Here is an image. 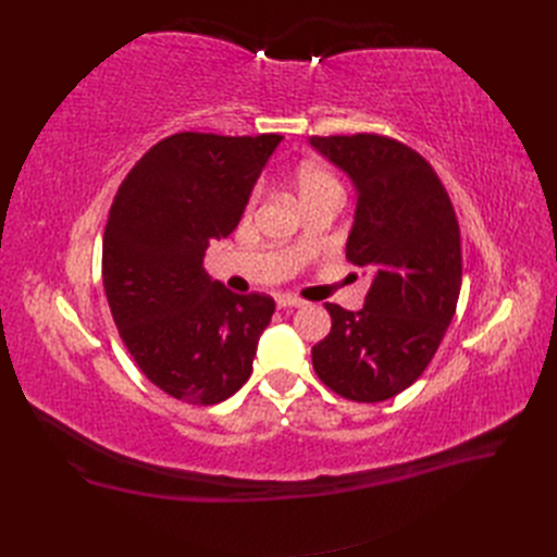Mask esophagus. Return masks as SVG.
Wrapping results in <instances>:
<instances>
[{
	"label": "esophagus",
	"instance_id": "obj_1",
	"mask_svg": "<svg viewBox=\"0 0 557 557\" xmlns=\"http://www.w3.org/2000/svg\"><path fill=\"white\" fill-rule=\"evenodd\" d=\"M276 305H278V309H288V307H305V299H299V297H293V295H278L276 297Z\"/></svg>",
	"mask_w": 557,
	"mask_h": 557
}]
</instances>
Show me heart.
Here are the masks:
<instances>
[{"label": "heart", "mask_w": 557, "mask_h": 557, "mask_svg": "<svg viewBox=\"0 0 557 557\" xmlns=\"http://www.w3.org/2000/svg\"><path fill=\"white\" fill-rule=\"evenodd\" d=\"M295 185H297V193H299L301 201L311 199V197H320V195H342V183L336 181V176L332 172L323 170V166H318V164L299 166L295 174ZM258 199H260V188L250 193L248 209L256 207Z\"/></svg>", "instance_id": "1"}]
</instances>
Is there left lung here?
<instances>
[{"mask_svg": "<svg viewBox=\"0 0 557 557\" xmlns=\"http://www.w3.org/2000/svg\"><path fill=\"white\" fill-rule=\"evenodd\" d=\"M358 188L346 260L372 274L364 309L327 301L332 327L311 350L318 379L352 401L399 395L425 372L458 307V215L432 164L374 132L311 137Z\"/></svg>", "mask_w": 557, "mask_h": 557, "instance_id": "obj_1", "label": "left lung"}]
</instances>
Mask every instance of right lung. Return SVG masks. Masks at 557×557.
<instances>
[{
  "label": "right lung",
  "mask_w": 557,
  "mask_h": 557,
  "mask_svg": "<svg viewBox=\"0 0 557 557\" xmlns=\"http://www.w3.org/2000/svg\"><path fill=\"white\" fill-rule=\"evenodd\" d=\"M278 141L176 132L117 185L102 246L107 301L132 360L174 399L209 407L250 376L274 299L227 290L201 260L211 239L239 225Z\"/></svg>",
  "instance_id": "1"
}]
</instances>
